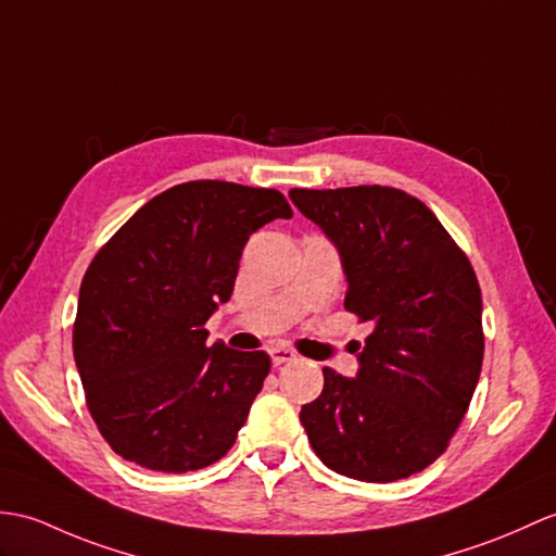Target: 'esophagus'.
<instances>
[{
    "mask_svg": "<svg viewBox=\"0 0 556 556\" xmlns=\"http://www.w3.org/2000/svg\"><path fill=\"white\" fill-rule=\"evenodd\" d=\"M269 357H273V365H275V367H281V365H287V363H293L295 353L291 351V348L275 345L273 351H269Z\"/></svg>",
    "mask_w": 556,
    "mask_h": 556,
    "instance_id": "34e87169",
    "label": "esophagus"
}]
</instances>
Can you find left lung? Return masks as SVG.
I'll list each match as a JSON object with an SVG mask.
<instances>
[{
  "label": "left lung",
  "mask_w": 556,
  "mask_h": 556,
  "mask_svg": "<svg viewBox=\"0 0 556 556\" xmlns=\"http://www.w3.org/2000/svg\"><path fill=\"white\" fill-rule=\"evenodd\" d=\"M291 201L337 243L345 309L374 331L355 379L325 367L301 424L331 471L391 483L445 453L483 365V301L469 257L403 189H291Z\"/></svg>",
  "instance_id": "1"
}]
</instances>
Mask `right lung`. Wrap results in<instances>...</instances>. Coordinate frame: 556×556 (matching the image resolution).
I'll return each mask as SVG.
<instances>
[{
	"mask_svg": "<svg viewBox=\"0 0 556 556\" xmlns=\"http://www.w3.org/2000/svg\"><path fill=\"white\" fill-rule=\"evenodd\" d=\"M293 211L277 189L197 179L103 243L80 283L73 355L87 409L115 455L185 473L223 459L269 374V355L208 345L255 229Z\"/></svg>",
	"mask_w": 556,
	"mask_h": 556,
	"instance_id": "obj_1",
	"label": "right lung"
}]
</instances>
